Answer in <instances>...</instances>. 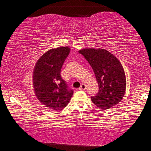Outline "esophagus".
Listing matches in <instances>:
<instances>
[{
  "label": "esophagus",
  "instance_id": "obj_1",
  "mask_svg": "<svg viewBox=\"0 0 151 151\" xmlns=\"http://www.w3.org/2000/svg\"><path fill=\"white\" fill-rule=\"evenodd\" d=\"M86 89V86L84 83H82L81 85V87L79 88L80 90H85Z\"/></svg>",
  "mask_w": 151,
  "mask_h": 151
}]
</instances>
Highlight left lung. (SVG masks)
<instances>
[{"label":"left lung","instance_id":"1","mask_svg":"<svg viewBox=\"0 0 151 151\" xmlns=\"http://www.w3.org/2000/svg\"><path fill=\"white\" fill-rule=\"evenodd\" d=\"M92 68L99 85V93L91 99L100 109L106 110L122 101L126 92L124 70L115 55L103 48L78 50Z\"/></svg>","mask_w":151,"mask_h":151}]
</instances>
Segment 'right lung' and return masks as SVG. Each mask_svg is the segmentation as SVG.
I'll return each instance as SVG.
<instances>
[{
	"mask_svg": "<svg viewBox=\"0 0 151 151\" xmlns=\"http://www.w3.org/2000/svg\"><path fill=\"white\" fill-rule=\"evenodd\" d=\"M70 51L68 46L48 50L40 57L33 68V87L36 97L42 105L56 111L66 107L73 94L60 75Z\"/></svg>",
	"mask_w": 151,
	"mask_h": 151,
	"instance_id": "add662e5",
	"label": "right lung"
}]
</instances>
